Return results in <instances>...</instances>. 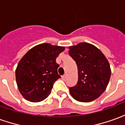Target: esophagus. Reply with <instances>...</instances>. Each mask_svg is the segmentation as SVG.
Segmentation results:
<instances>
[{
    "mask_svg": "<svg viewBox=\"0 0 125 125\" xmlns=\"http://www.w3.org/2000/svg\"><path fill=\"white\" fill-rule=\"evenodd\" d=\"M62 78L63 80H65V79H66V75H63V76H62Z\"/></svg>",
    "mask_w": 125,
    "mask_h": 125,
    "instance_id": "esophagus-1",
    "label": "esophagus"
}]
</instances>
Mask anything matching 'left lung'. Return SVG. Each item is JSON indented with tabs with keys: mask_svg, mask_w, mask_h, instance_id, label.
Instances as JSON below:
<instances>
[{
	"mask_svg": "<svg viewBox=\"0 0 125 125\" xmlns=\"http://www.w3.org/2000/svg\"><path fill=\"white\" fill-rule=\"evenodd\" d=\"M69 49V55L76 62L78 71L77 84L69 88L71 95L79 102H91L107 87L111 74L109 63L92 44L80 43Z\"/></svg>",
	"mask_w": 125,
	"mask_h": 125,
	"instance_id": "obj_1",
	"label": "left lung"
}]
</instances>
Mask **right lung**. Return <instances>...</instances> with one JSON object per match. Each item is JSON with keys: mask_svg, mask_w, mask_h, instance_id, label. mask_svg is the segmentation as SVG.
Wrapping results in <instances>:
<instances>
[{"mask_svg": "<svg viewBox=\"0 0 125 125\" xmlns=\"http://www.w3.org/2000/svg\"><path fill=\"white\" fill-rule=\"evenodd\" d=\"M64 47L42 43L31 49L16 69V81L21 94L31 102H40L50 94L57 73L56 58Z\"/></svg>", "mask_w": 125, "mask_h": 125, "instance_id": "obj_1", "label": "right lung"}]
</instances>
